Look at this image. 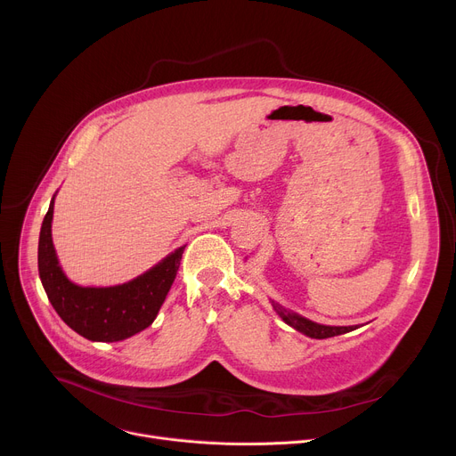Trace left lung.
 Segmentation results:
<instances>
[{
  "label": "left lung",
  "mask_w": 456,
  "mask_h": 456,
  "mask_svg": "<svg viewBox=\"0 0 456 456\" xmlns=\"http://www.w3.org/2000/svg\"><path fill=\"white\" fill-rule=\"evenodd\" d=\"M271 303H273V308L276 310V314L289 324V327H292L297 332H301L308 338H314V339H327V338L341 336V334H346V332H352L357 329V327H329V324H319V322H314V321L301 317L294 312H289L276 301H271Z\"/></svg>",
  "instance_id": "obj_1"
}]
</instances>
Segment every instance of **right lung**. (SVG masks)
I'll use <instances>...</instances> for the list:
<instances>
[{
  "mask_svg": "<svg viewBox=\"0 0 456 456\" xmlns=\"http://www.w3.org/2000/svg\"><path fill=\"white\" fill-rule=\"evenodd\" d=\"M52 218L53 199L39 232L37 267L43 289L59 317L79 336L101 343L122 341L148 329L176 278L183 247H178L160 264L127 283L79 287L64 276L57 262Z\"/></svg>",
  "mask_w": 456,
  "mask_h": 456,
  "instance_id": "add662e5",
  "label": "right lung"
}]
</instances>
